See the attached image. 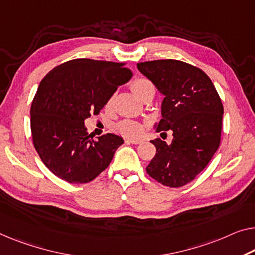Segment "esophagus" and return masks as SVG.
<instances>
[{
	"mask_svg": "<svg viewBox=\"0 0 255 255\" xmlns=\"http://www.w3.org/2000/svg\"><path fill=\"white\" fill-rule=\"evenodd\" d=\"M129 143H131V144H139V143H142V139H137V138H128L127 139Z\"/></svg>",
	"mask_w": 255,
	"mask_h": 255,
	"instance_id": "esophagus-1",
	"label": "esophagus"
}]
</instances>
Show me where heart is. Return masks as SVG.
Returning a JSON list of instances; mask_svg holds the SVG:
<instances>
[{
  "mask_svg": "<svg viewBox=\"0 0 255 255\" xmlns=\"http://www.w3.org/2000/svg\"><path fill=\"white\" fill-rule=\"evenodd\" d=\"M129 87H130L132 93L142 101H146L154 96V86L146 79H136ZM113 104H115V96H111L106 103V109L111 110ZM115 129L118 134L126 136V137L137 138L142 136L144 130H145V125L134 120H121L116 125Z\"/></svg>",
  "mask_w": 255,
  "mask_h": 255,
  "instance_id": "b5f03b06",
  "label": "heart"
}]
</instances>
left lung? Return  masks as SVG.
<instances>
[{
  "label": "left lung",
  "mask_w": 255,
  "mask_h": 255,
  "mask_svg": "<svg viewBox=\"0 0 255 255\" xmlns=\"http://www.w3.org/2000/svg\"><path fill=\"white\" fill-rule=\"evenodd\" d=\"M140 73L164 95L162 119L155 131L161 138L151 143L155 155L146 173L159 183L180 188L191 182L211 161L221 142L223 105L207 74L200 68L176 59L138 63Z\"/></svg>",
  "instance_id": "left-lung-1"
}]
</instances>
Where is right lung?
I'll return each instance as SVG.
<instances>
[{
	"instance_id": "add662e5",
	"label": "right lung",
	"mask_w": 255,
	"mask_h": 255,
	"mask_svg": "<svg viewBox=\"0 0 255 255\" xmlns=\"http://www.w3.org/2000/svg\"><path fill=\"white\" fill-rule=\"evenodd\" d=\"M125 63L78 58L60 64L40 82L30 106L34 147L47 168L68 183H88L108 168L124 139H94L85 120L98 115L118 87L129 81Z\"/></svg>"
}]
</instances>
